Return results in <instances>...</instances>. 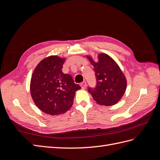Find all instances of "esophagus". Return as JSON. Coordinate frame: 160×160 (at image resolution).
<instances>
[{
    "label": "esophagus",
    "mask_w": 160,
    "mask_h": 160,
    "mask_svg": "<svg viewBox=\"0 0 160 160\" xmlns=\"http://www.w3.org/2000/svg\"><path fill=\"white\" fill-rule=\"evenodd\" d=\"M81 88L83 89H85V88H86V86H87V83L85 81H83V82H82V83H81Z\"/></svg>",
    "instance_id": "esophagus-1"
}]
</instances>
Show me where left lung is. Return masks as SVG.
Here are the masks:
<instances>
[{"mask_svg":"<svg viewBox=\"0 0 160 160\" xmlns=\"http://www.w3.org/2000/svg\"><path fill=\"white\" fill-rule=\"evenodd\" d=\"M87 58L94 67L97 79L96 88L88 89L93 99L105 106L118 103L126 90L127 80L117 62L105 53L99 54L97 61L89 55Z\"/></svg>","mask_w":160,"mask_h":160,"instance_id":"1","label":"left lung"}]
</instances>
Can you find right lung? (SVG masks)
Instances as JSON below:
<instances>
[{"label": "right lung", "mask_w": 160, "mask_h": 160, "mask_svg": "<svg viewBox=\"0 0 160 160\" xmlns=\"http://www.w3.org/2000/svg\"><path fill=\"white\" fill-rule=\"evenodd\" d=\"M65 59L49 56L34 70L30 83L34 103L42 112L51 115L62 114L73 103L75 91L81 89L72 77L62 71Z\"/></svg>", "instance_id": "1"}]
</instances>
